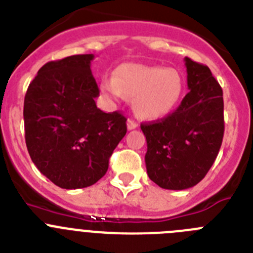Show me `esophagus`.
<instances>
[{
    "mask_svg": "<svg viewBox=\"0 0 253 253\" xmlns=\"http://www.w3.org/2000/svg\"><path fill=\"white\" fill-rule=\"evenodd\" d=\"M126 125H128V130H133V129L138 128V124L134 122L133 119H128V122H126Z\"/></svg>",
    "mask_w": 253,
    "mask_h": 253,
    "instance_id": "1",
    "label": "esophagus"
}]
</instances>
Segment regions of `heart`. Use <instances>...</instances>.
I'll list each match as a JSON object with an SVG mask.
<instances>
[{
	"label": "heart",
	"mask_w": 253,
	"mask_h": 253,
	"mask_svg": "<svg viewBox=\"0 0 253 253\" xmlns=\"http://www.w3.org/2000/svg\"><path fill=\"white\" fill-rule=\"evenodd\" d=\"M101 91L113 101L134 97L139 118L156 120L175 109L184 91V81L176 69L139 63L120 64L114 78H104Z\"/></svg>",
	"instance_id": "obj_1"
}]
</instances>
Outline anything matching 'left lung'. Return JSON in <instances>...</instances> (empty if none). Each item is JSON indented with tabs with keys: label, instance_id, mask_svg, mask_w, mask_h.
<instances>
[{
	"label": "left lung",
	"instance_id": "8db88e82",
	"mask_svg": "<svg viewBox=\"0 0 253 253\" xmlns=\"http://www.w3.org/2000/svg\"><path fill=\"white\" fill-rule=\"evenodd\" d=\"M186 93L171 115L142 124L146 167L154 184L185 190L199 184L213 166L224 134L223 91L207 66L185 57Z\"/></svg>",
	"mask_w": 253,
	"mask_h": 253
}]
</instances>
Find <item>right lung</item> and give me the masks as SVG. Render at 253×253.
<instances>
[{
    "label": "right lung",
    "mask_w": 253,
    "mask_h": 253,
    "mask_svg": "<svg viewBox=\"0 0 253 253\" xmlns=\"http://www.w3.org/2000/svg\"><path fill=\"white\" fill-rule=\"evenodd\" d=\"M93 54L53 60L38 71L24 101L25 142L31 161L62 189L96 184L126 134V118L96 106Z\"/></svg>",
    "instance_id": "obj_1"
}]
</instances>
